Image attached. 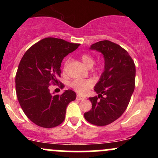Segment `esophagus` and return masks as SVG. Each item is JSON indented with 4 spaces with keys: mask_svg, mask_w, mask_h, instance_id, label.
Segmentation results:
<instances>
[{
    "mask_svg": "<svg viewBox=\"0 0 158 158\" xmlns=\"http://www.w3.org/2000/svg\"><path fill=\"white\" fill-rule=\"evenodd\" d=\"M85 99V97H83V96L79 95V94L77 95V100H84Z\"/></svg>",
    "mask_w": 158,
    "mask_h": 158,
    "instance_id": "esophagus-1",
    "label": "esophagus"
}]
</instances>
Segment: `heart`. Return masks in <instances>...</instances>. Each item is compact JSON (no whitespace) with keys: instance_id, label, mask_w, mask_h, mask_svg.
Listing matches in <instances>:
<instances>
[{"instance_id":"obj_1","label":"heart","mask_w":158,"mask_h":158,"mask_svg":"<svg viewBox=\"0 0 158 158\" xmlns=\"http://www.w3.org/2000/svg\"><path fill=\"white\" fill-rule=\"evenodd\" d=\"M80 58L83 64L86 67L90 68L94 66L95 60L92 56L84 53L81 54ZM67 64H68V61L65 62V65ZM70 85H71L72 88L75 89V90H77L78 93L85 94L93 85V81L90 80V79H77V80L72 81Z\"/></svg>"}]
</instances>
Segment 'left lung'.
<instances>
[{"label": "left lung", "instance_id": "left-lung-1", "mask_svg": "<svg viewBox=\"0 0 158 158\" xmlns=\"http://www.w3.org/2000/svg\"><path fill=\"white\" fill-rule=\"evenodd\" d=\"M90 50L102 53L104 70L94 86L98 97H89L92 108L84 117L91 124L103 126L126 110L135 90V65L126 50L108 40L90 45Z\"/></svg>", "mask_w": 158, "mask_h": 158}]
</instances>
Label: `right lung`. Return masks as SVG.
I'll use <instances>...</instances> for the list:
<instances>
[{
  "label": "right lung",
  "mask_w": 158,
  "mask_h": 158,
  "mask_svg": "<svg viewBox=\"0 0 158 158\" xmlns=\"http://www.w3.org/2000/svg\"><path fill=\"white\" fill-rule=\"evenodd\" d=\"M79 46L63 39L46 38L27 50L20 61L15 89L21 108L32 123L53 128L64 121L68 105L77 94L65 90L61 95L51 94L49 86L59 84L63 59Z\"/></svg>",
  "instance_id": "obj_1"
}]
</instances>
